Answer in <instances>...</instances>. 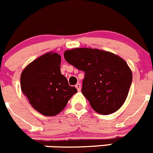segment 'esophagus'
<instances>
[{
	"mask_svg": "<svg viewBox=\"0 0 153 153\" xmlns=\"http://www.w3.org/2000/svg\"><path fill=\"white\" fill-rule=\"evenodd\" d=\"M76 89L78 91H81V84H79V83H77V84L76 85Z\"/></svg>",
	"mask_w": 153,
	"mask_h": 153,
	"instance_id": "34e87169",
	"label": "esophagus"
}]
</instances>
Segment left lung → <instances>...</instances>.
<instances>
[{
  "mask_svg": "<svg viewBox=\"0 0 153 153\" xmlns=\"http://www.w3.org/2000/svg\"><path fill=\"white\" fill-rule=\"evenodd\" d=\"M64 57L85 72L82 93L96 112L109 114L123 105L132 80L124 59L108 51L88 48L68 50Z\"/></svg>",
  "mask_w": 153,
  "mask_h": 153,
  "instance_id": "obj_1",
  "label": "left lung"
}]
</instances>
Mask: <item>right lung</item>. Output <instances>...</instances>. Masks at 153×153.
I'll return each mask as SVG.
<instances>
[{
	"label": "right lung",
	"instance_id": "obj_1",
	"mask_svg": "<svg viewBox=\"0 0 153 153\" xmlns=\"http://www.w3.org/2000/svg\"><path fill=\"white\" fill-rule=\"evenodd\" d=\"M61 56L49 52L33 60L22 71L21 88L34 109L45 116L59 114L77 92L60 70Z\"/></svg>",
	"mask_w": 153,
	"mask_h": 153
}]
</instances>
